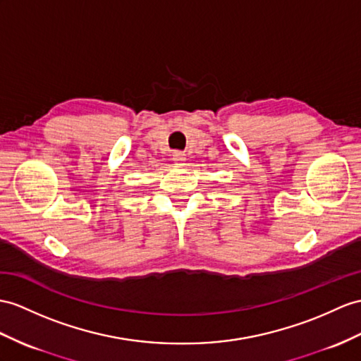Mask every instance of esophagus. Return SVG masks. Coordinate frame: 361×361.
I'll return each instance as SVG.
<instances>
[{"instance_id":"esophagus-1","label":"esophagus","mask_w":361,"mask_h":361,"mask_svg":"<svg viewBox=\"0 0 361 361\" xmlns=\"http://www.w3.org/2000/svg\"><path fill=\"white\" fill-rule=\"evenodd\" d=\"M173 161H174L176 165H183V164H185V161H187L185 153H183V152H174L173 153Z\"/></svg>"}]
</instances>
